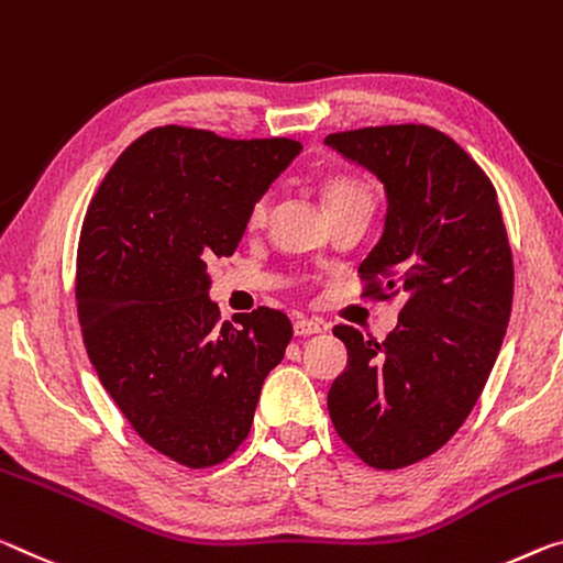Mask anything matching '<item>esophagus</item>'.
I'll use <instances>...</instances> for the list:
<instances>
[{
  "label": "esophagus",
  "instance_id": "obj_1",
  "mask_svg": "<svg viewBox=\"0 0 563 563\" xmlns=\"http://www.w3.org/2000/svg\"><path fill=\"white\" fill-rule=\"evenodd\" d=\"M323 328H325V323L318 318H300V320H296V325H292L296 335H313V333H320Z\"/></svg>",
  "mask_w": 563,
  "mask_h": 563
}]
</instances>
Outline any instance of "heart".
Here are the masks:
<instances>
[{
	"instance_id": "b5f03b06",
	"label": "heart",
	"mask_w": 563,
	"mask_h": 563,
	"mask_svg": "<svg viewBox=\"0 0 563 563\" xmlns=\"http://www.w3.org/2000/svg\"><path fill=\"white\" fill-rule=\"evenodd\" d=\"M320 187H323V198L330 216L345 208H358V205H365V208L376 205V187L371 185V180H365V177L355 173H345V169L328 173L320 180ZM267 212H271V195H261L247 212V225L261 228L267 220Z\"/></svg>"
}]
</instances>
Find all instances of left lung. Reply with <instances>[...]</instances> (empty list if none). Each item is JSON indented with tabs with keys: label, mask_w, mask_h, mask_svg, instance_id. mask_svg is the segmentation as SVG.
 <instances>
[{
	"label": "left lung",
	"mask_w": 563,
	"mask_h": 563,
	"mask_svg": "<svg viewBox=\"0 0 563 563\" xmlns=\"http://www.w3.org/2000/svg\"><path fill=\"white\" fill-rule=\"evenodd\" d=\"M325 142L386 185V230L358 267L363 298L406 296L386 341L333 328L347 365L328 413L363 463L406 468L474 410L511 318L514 253L494 183L443 132L383 124Z\"/></svg>",
	"instance_id": "8db88e82"
}]
</instances>
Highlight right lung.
<instances>
[{
  "label": "right lung",
  "mask_w": 563,
  "mask_h": 563,
  "mask_svg": "<svg viewBox=\"0 0 563 563\" xmlns=\"http://www.w3.org/2000/svg\"><path fill=\"white\" fill-rule=\"evenodd\" d=\"M300 150L165 124L89 200L75 278L87 355L140 439L180 466L233 456L292 338L288 316L265 306L220 323L208 263L235 253L253 202Z\"/></svg>",
  "instance_id": "right-lung-1"
}]
</instances>
